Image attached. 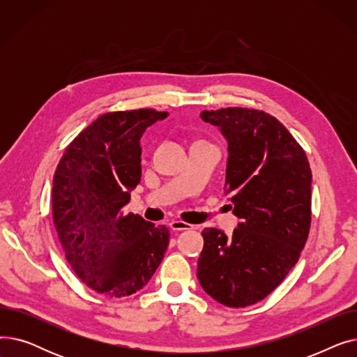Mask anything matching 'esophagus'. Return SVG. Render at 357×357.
<instances>
[{
	"label": "esophagus",
	"mask_w": 357,
	"mask_h": 357,
	"mask_svg": "<svg viewBox=\"0 0 357 357\" xmlns=\"http://www.w3.org/2000/svg\"><path fill=\"white\" fill-rule=\"evenodd\" d=\"M169 227H171V230H174V231H183V230H192L194 229L192 224L183 222V221H179V220H174V221L169 222Z\"/></svg>",
	"instance_id": "1"
}]
</instances>
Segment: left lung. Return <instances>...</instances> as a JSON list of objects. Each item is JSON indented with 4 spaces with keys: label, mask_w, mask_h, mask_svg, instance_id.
<instances>
[{
    "label": "left lung",
    "mask_w": 357,
    "mask_h": 357,
    "mask_svg": "<svg viewBox=\"0 0 357 357\" xmlns=\"http://www.w3.org/2000/svg\"><path fill=\"white\" fill-rule=\"evenodd\" d=\"M199 117L227 140L224 194L240 220L229 237L204 229L197 276L217 303L249 307L289 273L311 224V169L304 149L268 112L230 107Z\"/></svg>",
    "instance_id": "obj_1"
}]
</instances>
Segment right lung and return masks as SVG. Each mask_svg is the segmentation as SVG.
<instances>
[{"mask_svg": "<svg viewBox=\"0 0 357 357\" xmlns=\"http://www.w3.org/2000/svg\"><path fill=\"white\" fill-rule=\"evenodd\" d=\"M166 117L149 108L107 112L72 140L56 167V231L73 272L101 295L140 291L167 249L165 226L123 210L142 178L140 139Z\"/></svg>", "mask_w": 357, "mask_h": 357, "instance_id": "1", "label": "right lung"}]
</instances>
